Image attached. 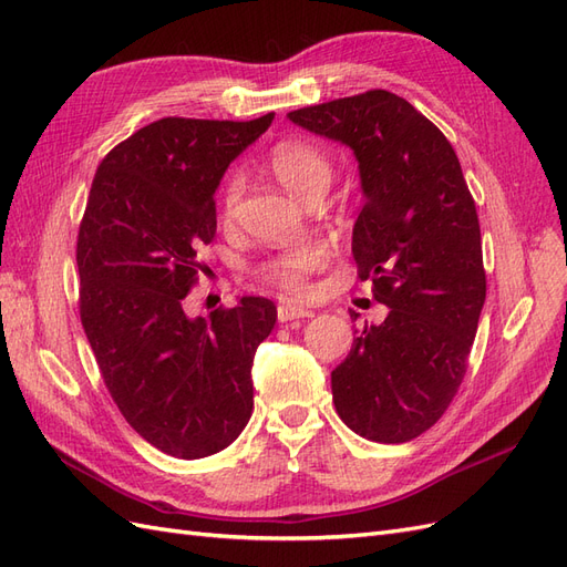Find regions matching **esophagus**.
Returning <instances> with one entry per match:
<instances>
[{
	"mask_svg": "<svg viewBox=\"0 0 567 567\" xmlns=\"http://www.w3.org/2000/svg\"><path fill=\"white\" fill-rule=\"evenodd\" d=\"M312 317V310H305V307L300 305H293V302H284L277 307V319L284 323V321H296V319H310Z\"/></svg>",
	"mask_w": 567,
	"mask_h": 567,
	"instance_id": "esophagus-1",
	"label": "esophagus"
}]
</instances>
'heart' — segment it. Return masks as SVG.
Returning <instances> with one entry per match:
<instances>
[{"label":"heart","instance_id":"heart-1","mask_svg":"<svg viewBox=\"0 0 567 567\" xmlns=\"http://www.w3.org/2000/svg\"><path fill=\"white\" fill-rule=\"evenodd\" d=\"M267 165L288 192L310 200L323 196L333 179V161L319 144L307 140H284L269 151ZM244 194V177L234 173L221 186L219 213L231 217ZM326 248L317 241H302L274 252L267 260L252 267V279L271 288H279L286 296H305L310 290V279L326 265Z\"/></svg>","mask_w":567,"mask_h":567}]
</instances>
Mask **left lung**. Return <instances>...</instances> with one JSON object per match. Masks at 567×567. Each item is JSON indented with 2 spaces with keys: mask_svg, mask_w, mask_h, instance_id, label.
Instances as JSON below:
<instances>
[{
  "mask_svg": "<svg viewBox=\"0 0 567 567\" xmlns=\"http://www.w3.org/2000/svg\"><path fill=\"white\" fill-rule=\"evenodd\" d=\"M288 117L354 151L367 200L352 255L390 307L333 369L336 411L371 442H409L442 419L468 369L487 293L475 200L447 136L398 94L369 90Z\"/></svg>",
  "mask_w": 567,
  "mask_h": 567,
  "instance_id": "left-lung-1",
  "label": "left lung"
}]
</instances>
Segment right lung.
<instances>
[{"label": "right lung", "mask_w": 567, "mask_h": 567, "mask_svg": "<svg viewBox=\"0 0 567 567\" xmlns=\"http://www.w3.org/2000/svg\"><path fill=\"white\" fill-rule=\"evenodd\" d=\"M271 120L163 117L136 130L101 161L80 221V319L101 379L169 456L229 447L252 414V357L277 307L241 298L192 319L184 298L217 231L215 188Z\"/></svg>", "instance_id": "right-lung-1"}]
</instances>
